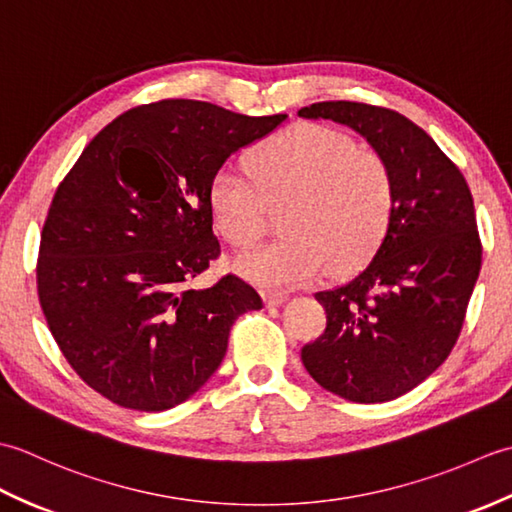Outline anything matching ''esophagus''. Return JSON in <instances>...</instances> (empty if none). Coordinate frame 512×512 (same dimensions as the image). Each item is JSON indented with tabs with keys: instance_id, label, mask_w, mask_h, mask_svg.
I'll list each match as a JSON object with an SVG mask.
<instances>
[{
	"instance_id": "34e87169",
	"label": "esophagus",
	"mask_w": 512,
	"mask_h": 512,
	"mask_svg": "<svg viewBox=\"0 0 512 512\" xmlns=\"http://www.w3.org/2000/svg\"><path fill=\"white\" fill-rule=\"evenodd\" d=\"M290 297L288 295H284V292H264V301H266V306L268 308H277V306H284V303L288 301Z\"/></svg>"
}]
</instances>
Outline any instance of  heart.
<instances>
[{
    "label": "heart",
    "mask_w": 512,
    "mask_h": 512,
    "mask_svg": "<svg viewBox=\"0 0 512 512\" xmlns=\"http://www.w3.org/2000/svg\"><path fill=\"white\" fill-rule=\"evenodd\" d=\"M284 202L286 237L235 259L237 273L259 286H303L330 262L343 270L365 259L389 224L394 176L383 156L343 132L297 125L259 147L248 169H217L209 187L215 231L235 248L257 242L268 204Z\"/></svg>",
    "instance_id": "1"
}]
</instances>
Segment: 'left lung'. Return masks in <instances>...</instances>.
Masks as SVG:
<instances>
[{
    "mask_svg": "<svg viewBox=\"0 0 512 512\" xmlns=\"http://www.w3.org/2000/svg\"><path fill=\"white\" fill-rule=\"evenodd\" d=\"M299 116L354 129L394 176L385 237L354 279L314 295L328 328L301 361L345 400H394L436 372L458 341L482 268L471 189L436 140L394 110L323 101Z\"/></svg>",
    "mask_w": 512,
    "mask_h": 512,
    "instance_id": "left-lung-1",
    "label": "left lung"
}]
</instances>
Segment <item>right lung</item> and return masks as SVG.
<instances>
[{"label": "right lung", "instance_id": "add662e5", "mask_svg": "<svg viewBox=\"0 0 512 512\" xmlns=\"http://www.w3.org/2000/svg\"><path fill=\"white\" fill-rule=\"evenodd\" d=\"M286 118L187 99L140 105L101 129L59 184L41 233L39 301L63 356L107 400L180 405L220 367L239 314L264 306L235 275L204 290L189 281L220 255L215 171Z\"/></svg>", "mask_w": 512, "mask_h": 512}]
</instances>
